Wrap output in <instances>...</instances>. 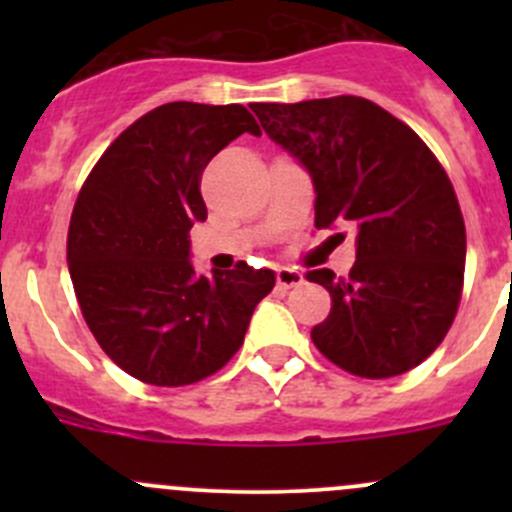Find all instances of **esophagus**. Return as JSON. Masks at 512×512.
<instances>
[{
  "label": "esophagus",
  "mask_w": 512,
  "mask_h": 512,
  "mask_svg": "<svg viewBox=\"0 0 512 512\" xmlns=\"http://www.w3.org/2000/svg\"><path fill=\"white\" fill-rule=\"evenodd\" d=\"M304 282V275L294 267H277V287L282 289H292L299 287Z\"/></svg>",
  "instance_id": "obj_1"
}]
</instances>
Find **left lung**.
I'll list each match as a JSON object with an SVG mask.
<instances>
[{
    "mask_svg": "<svg viewBox=\"0 0 512 512\" xmlns=\"http://www.w3.org/2000/svg\"><path fill=\"white\" fill-rule=\"evenodd\" d=\"M267 136L314 185V225L356 227L349 277L307 272L332 312L312 329L344 371L389 379L443 342L461 302L466 225L436 156L406 123L359 96L255 103Z\"/></svg>",
    "mask_w": 512,
    "mask_h": 512,
    "instance_id": "left-lung-1",
    "label": "left lung"
}]
</instances>
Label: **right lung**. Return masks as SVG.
<instances>
[{"instance_id": "add662e5", "label": "right lung", "mask_w": 512, "mask_h": 512, "mask_svg": "<svg viewBox=\"0 0 512 512\" xmlns=\"http://www.w3.org/2000/svg\"><path fill=\"white\" fill-rule=\"evenodd\" d=\"M260 126L240 103L173 101L128 126L86 178L69 225L71 282L113 364L153 386H185L240 349L275 272L237 262L198 275L190 227L208 218L205 165Z\"/></svg>"}]
</instances>
